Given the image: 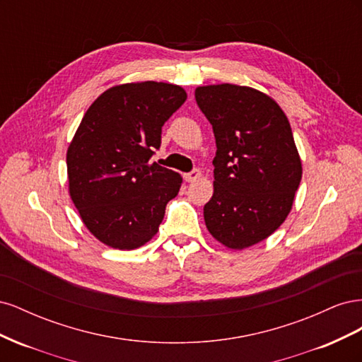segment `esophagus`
Returning a JSON list of instances; mask_svg holds the SVG:
<instances>
[{
	"instance_id": "34e87169",
	"label": "esophagus",
	"mask_w": 362,
	"mask_h": 362,
	"mask_svg": "<svg viewBox=\"0 0 362 362\" xmlns=\"http://www.w3.org/2000/svg\"><path fill=\"white\" fill-rule=\"evenodd\" d=\"M199 177H201V170L199 169H193L189 173H184V180L187 181V182H193V181L198 180Z\"/></svg>"
}]
</instances>
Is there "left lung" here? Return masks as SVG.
I'll use <instances>...</instances> for the list:
<instances>
[{"mask_svg": "<svg viewBox=\"0 0 362 362\" xmlns=\"http://www.w3.org/2000/svg\"><path fill=\"white\" fill-rule=\"evenodd\" d=\"M194 98L217 146L205 225L226 247L257 245L286 221L302 180L288 119L272 98L246 86H204Z\"/></svg>", "mask_w": 362, "mask_h": 362, "instance_id": "1", "label": "left lung"}]
</instances>
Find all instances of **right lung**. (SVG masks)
<instances>
[{"label": "right lung", "instance_id": "add662e5", "mask_svg": "<svg viewBox=\"0 0 362 362\" xmlns=\"http://www.w3.org/2000/svg\"><path fill=\"white\" fill-rule=\"evenodd\" d=\"M187 100L180 86L144 81L105 90L89 107L68 148L71 198L87 229L115 249L154 237L181 175L149 163L161 127Z\"/></svg>", "mask_w": 362, "mask_h": 362}]
</instances>
